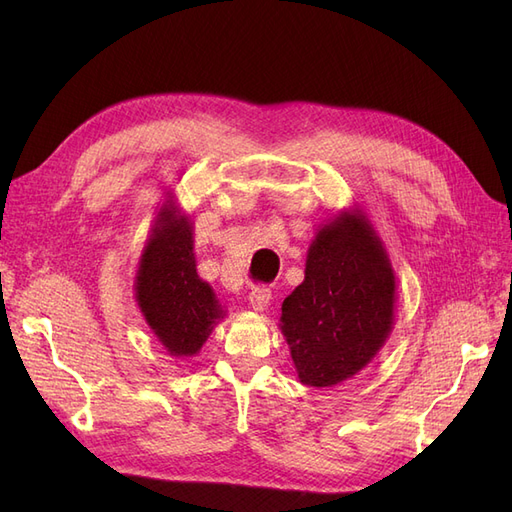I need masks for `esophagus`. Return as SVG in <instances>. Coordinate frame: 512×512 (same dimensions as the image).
I'll return each instance as SVG.
<instances>
[{"mask_svg":"<svg viewBox=\"0 0 512 512\" xmlns=\"http://www.w3.org/2000/svg\"><path fill=\"white\" fill-rule=\"evenodd\" d=\"M271 299H273V294L267 286H256L250 292V297H247V301H250V307L254 309V312H265V309L271 303Z\"/></svg>","mask_w":512,"mask_h":512,"instance_id":"1","label":"esophagus"}]
</instances>
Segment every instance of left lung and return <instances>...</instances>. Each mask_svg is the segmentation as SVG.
<instances>
[{
    "label": "left lung",
    "mask_w": 512,
    "mask_h": 512,
    "mask_svg": "<svg viewBox=\"0 0 512 512\" xmlns=\"http://www.w3.org/2000/svg\"><path fill=\"white\" fill-rule=\"evenodd\" d=\"M397 284L367 215L344 209L316 230L305 280L282 303L280 329L307 386H337L365 369L395 324Z\"/></svg>",
    "instance_id": "8db88e82"
}]
</instances>
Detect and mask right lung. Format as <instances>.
I'll return each mask as SVG.
<instances>
[{
	"mask_svg": "<svg viewBox=\"0 0 512 512\" xmlns=\"http://www.w3.org/2000/svg\"><path fill=\"white\" fill-rule=\"evenodd\" d=\"M138 309L166 354L196 356L226 309L196 273L194 226L168 192L134 277Z\"/></svg>",
	"mask_w": 512,
	"mask_h": 512,
	"instance_id": "right-lung-1",
	"label": "right lung"
}]
</instances>
